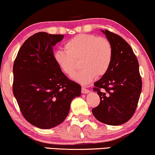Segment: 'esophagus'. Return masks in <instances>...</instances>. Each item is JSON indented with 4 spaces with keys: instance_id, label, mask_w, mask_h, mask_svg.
<instances>
[{
    "instance_id": "1",
    "label": "esophagus",
    "mask_w": 155,
    "mask_h": 155,
    "mask_svg": "<svg viewBox=\"0 0 155 155\" xmlns=\"http://www.w3.org/2000/svg\"><path fill=\"white\" fill-rule=\"evenodd\" d=\"M89 91H90L89 90L87 89H86V88H84V87H82L81 88V92L83 94H88Z\"/></svg>"
}]
</instances>
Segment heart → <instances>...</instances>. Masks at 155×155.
Segmentation results:
<instances>
[{
  "label": "heart",
  "mask_w": 155,
  "mask_h": 155,
  "mask_svg": "<svg viewBox=\"0 0 155 155\" xmlns=\"http://www.w3.org/2000/svg\"><path fill=\"white\" fill-rule=\"evenodd\" d=\"M66 51H56L54 60L60 70L70 77L73 76L80 61L82 68L74 79L88 85L96 76L107 74L112 60L113 50L107 38L93 34H81L69 39L64 45Z\"/></svg>",
  "instance_id": "b5f03b06"
}]
</instances>
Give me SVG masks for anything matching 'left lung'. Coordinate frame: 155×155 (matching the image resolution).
I'll return each instance as SVG.
<instances>
[{"label": "left lung", "mask_w": 155, "mask_h": 155, "mask_svg": "<svg viewBox=\"0 0 155 155\" xmlns=\"http://www.w3.org/2000/svg\"><path fill=\"white\" fill-rule=\"evenodd\" d=\"M112 46V60L105 75L93 90L100 103L92 109L96 119L108 125H120L132 118L142 91V78L137 56L124 38L108 30L101 31Z\"/></svg>", "instance_id": "left-lung-1"}]
</instances>
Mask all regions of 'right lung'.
Masks as SVG:
<instances>
[{"instance_id":"obj_1","label":"right lung","mask_w":155,"mask_h":155,"mask_svg":"<svg viewBox=\"0 0 155 155\" xmlns=\"http://www.w3.org/2000/svg\"><path fill=\"white\" fill-rule=\"evenodd\" d=\"M63 38L36 33L23 43L13 64V94L23 117L41 129L63 122L72 99L81 95V85L68 79L53 57V46Z\"/></svg>"}]
</instances>
